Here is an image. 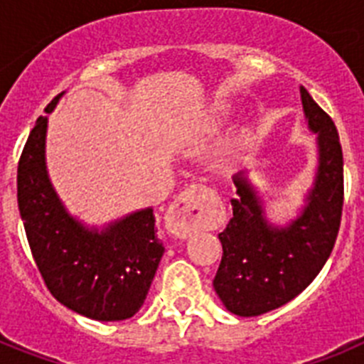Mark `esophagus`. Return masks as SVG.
<instances>
[{
	"mask_svg": "<svg viewBox=\"0 0 364 364\" xmlns=\"http://www.w3.org/2000/svg\"><path fill=\"white\" fill-rule=\"evenodd\" d=\"M210 188L202 184H193L180 193L173 200L166 215L167 230L178 239H186L193 231H197L204 217V197Z\"/></svg>",
	"mask_w": 364,
	"mask_h": 364,
	"instance_id": "34e87169",
	"label": "esophagus"
}]
</instances>
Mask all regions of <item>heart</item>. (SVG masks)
<instances>
[{"instance_id": "heart-1", "label": "heart", "mask_w": 364, "mask_h": 364, "mask_svg": "<svg viewBox=\"0 0 364 364\" xmlns=\"http://www.w3.org/2000/svg\"><path fill=\"white\" fill-rule=\"evenodd\" d=\"M226 109H224V107H222V109H218V114H226Z\"/></svg>"}]
</instances>
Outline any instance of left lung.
<instances>
[{
    "mask_svg": "<svg viewBox=\"0 0 364 364\" xmlns=\"http://www.w3.org/2000/svg\"><path fill=\"white\" fill-rule=\"evenodd\" d=\"M301 100L319 147L317 175L301 215L288 226H273L246 176H233L239 197L231 198L233 217L218 233L222 260L213 288L240 317L262 315L297 297L326 264L339 233L345 197L339 134L304 87Z\"/></svg>",
    "mask_w": 364,
    "mask_h": 364,
    "instance_id": "obj_1",
    "label": "left lung"
}]
</instances>
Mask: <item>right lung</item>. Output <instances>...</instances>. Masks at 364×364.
Here are the masks:
<instances>
[{
  "label": "right lung",
  "mask_w": 364,
  "mask_h": 364,
  "mask_svg": "<svg viewBox=\"0 0 364 364\" xmlns=\"http://www.w3.org/2000/svg\"><path fill=\"white\" fill-rule=\"evenodd\" d=\"M45 134L47 117H40L18 164L19 215L34 262L54 299L69 310L95 321L129 319L142 308L164 255L153 210L134 211L102 231L83 226L50 184Z\"/></svg>",
  "instance_id": "right-lung-1"
}]
</instances>
